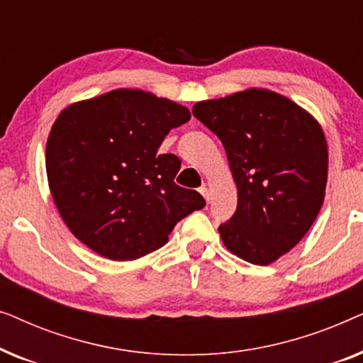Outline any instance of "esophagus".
I'll use <instances>...</instances> for the list:
<instances>
[{"instance_id":"1","label":"esophagus","mask_w":363,"mask_h":363,"mask_svg":"<svg viewBox=\"0 0 363 363\" xmlns=\"http://www.w3.org/2000/svg\"><path fill=\"white\" fill-rule=\"evenodd\" d=\"M200 193L203 195V198H205V200H206L208 203H210V190H208L206 186H201V188H200Z\"/></svg>"}]
</instances>
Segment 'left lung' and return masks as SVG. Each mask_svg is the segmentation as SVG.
<instances>
[{
  "label": "left lung",
  "mask_w": 363,
  "mask_h": 363,
  "mask_svg": "<svg viewBox=\"0 0 363 363\" xmlns=\"http://www.w3.org/2000/svg\"><path fill=\"white\" fill-rule=\"evenodd\" d=\"M216 133L238 188V208L218 228L233 255L267 266L299 242L319 215L329 152L320 123L269 89H246L193 106Z\"/></svg>",
  "instance_id": "8db88e82"
}]
</instances>
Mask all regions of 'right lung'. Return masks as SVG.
I'll return each instance as SVG.
<instances>
[{
  "instance_id": "add662e5",
  "label": "right lung",
  "mask_w": 363,
  "mask_h": 363,
  "mask_svg": "<svg viewBox=\"0 0 363 363\" xmlns=\"http://www.w3.org/2000/svg\"><path fill=\"white\" fill-rule=\"evenodd\" d=\"M190 117L186 107L140 89H116L59 113L46 143L48 183L79 241L107 259H138L205 206L200 193L173 182L178 157L158 153Z\"/></svg>"
}]
</instances>
